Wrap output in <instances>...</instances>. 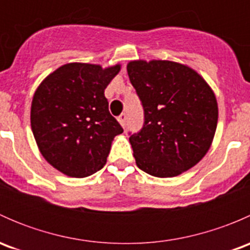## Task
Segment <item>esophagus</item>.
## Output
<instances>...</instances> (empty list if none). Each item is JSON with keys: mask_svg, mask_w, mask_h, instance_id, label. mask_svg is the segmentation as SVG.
<instances>
[{"mask_svg": "<svg viewBox=\"0 0 250 250\" xmlns=\"http://www.w3.org/2000/svg\"><path fill=\"white\" fill-rule=\"evenodd\" d=\"M117 120H118V122L121 123V125H122V127L125 128V122H127V113H125V112L121 113V115L118 116Z\"/></svg>", "mask_w": 250, "mask_h": 250, "instance_id": "34e87169", "label": "esophagus"}]
</instances>
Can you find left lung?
<instances>
[{"instance_id":"left-lung-1","label":"left lung","mask_w":250,"mask_h":250,"mask_svg":"<svg viewBox=\"0 0 250 250\" xmlns=\"http://www.w3.org/2000/svg\"><path fill=\"white\" fill-rule=\"evenodd\" d=\"M127 71L145 120L129 138L138 167L172 178L197 165L218 125V103L208 83L191 67L169 60H133Z\"/></svg>"}]
</instances>
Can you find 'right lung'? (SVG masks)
I'll list each match as a JSON object with an SVG mask.
<instances>
[{
    "instance_id": "obj_1",
    "label": "right lung",
    "mask_w": 250,
    "mask_h": 250,
    "mask_svg": "<svg viewBox=\"0 0 250 250\" xmlns=\"http://www.w3.org/2000/svg\"><path fill=\"white\" fill-rule=\"evenodd\" d=\"M121 65L70 62L44 78L32 98L31 129L42 156L55 169L84 178L106 163L111 143L123 133L111 116L105 88Z\"/></svg>"
}]
</instances>
